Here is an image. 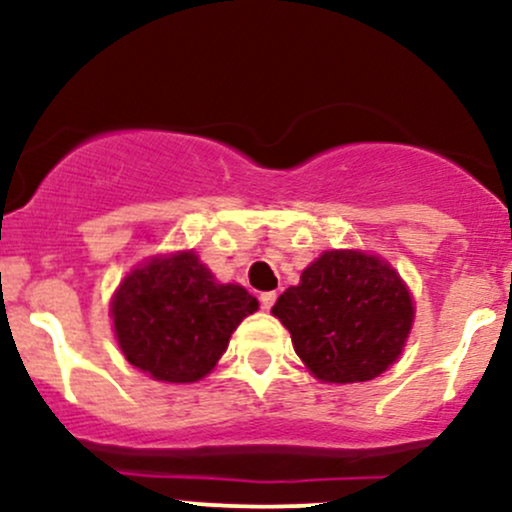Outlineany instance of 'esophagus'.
Wrapping results in <instances>:
<instances>
[{
	"instance_id": "obj_1",
	"label": "esophagus",
	"mask_w": 512,
	"mask_h": 512,
	"mask_svg": "<svg viewBox=\"0 0 512 512\" xmlns=\"http://www.w3.org/2000/svg\"><path fill=\"white\" fill-rule=\"evenodd\" d=\"M260 303H262V308H264V310H269V308H272V305L276 303V293H274V291L262 293V296H260Z\"/></svg>"
}]
</instances>
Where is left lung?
I'll return each mask as SVG.
<instances>
[{
    "label": "left lung",
    "mask_w": 512,
    "mask_h": 512,
    "mask_svg": "<svg viewBox=\"0 0 512 512\" xmlns=\"http://www.w3.org/2000/svg\"><path fill=\"white\" fill-rule=\"evenodd\" d=\"M296 354L322 383H366L385 373L407 342L414 303L385 260L327 250L272 308Z\"/></svg>",
    "instance_id": "left-lung-1"
}]
</instances>
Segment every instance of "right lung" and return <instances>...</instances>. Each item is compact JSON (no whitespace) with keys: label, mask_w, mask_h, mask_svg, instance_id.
Masks as SVG:
<instances>
[{"label":"right lung","mask_w":512,"mask_h":512,"mask_svg":"<svg viewBox=\"0 0 512 512\" xmlns=\"http://www.w3.org/2000/svg\"><path fill=\"white\" fill-rule=\"evenodd\" d=\"M257 308L243 286L219 284L195 252L185 250L132 269L115 291L110 315L134 368L161 383H195Z\"/></svg>","instance_id":"add662e5"}]
</instances>
